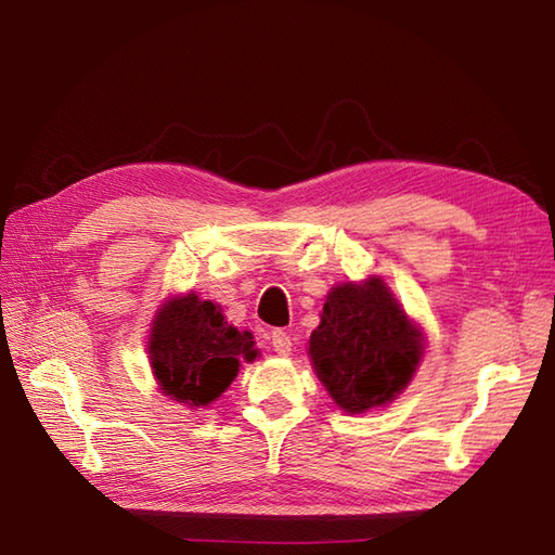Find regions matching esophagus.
Returning a JSON list of instances; mask_svg holds the SVG:
<instances>
[{
  "label": "esophagus",
  "instance_id": "34e87169",
  "mask_svg": "<svg viewBox=\"0 0 555 555\" xmlns=\"http://www.w3.org/2000/svg\"><path fill=\"white\" fill-rule=\"evenodd\" d=\"M291 346H293V340L286 332H281V328H279V332L271 334V348H274L279 356H288Z\"/></svg>",
  "mask_w": 555,
  "mask_h": 555
}]
</instances>
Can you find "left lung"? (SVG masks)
<instances>
[{
	"instance_id": "left-lung-1",
	"label": "left lung",
	"mask_w": 555,
	"mask_h": 555,
	"mask_svg": "<svg viewBox=\"0 0 555 555\" xmlns=\"http://www.w3.org/2000/svg\"><path fill=\"white\" fill-rule=\"evenodd\" d=\"M312 370L348 415L386 408L405 391L427 348L422 326L382 276L344 281L328 291L308 344Z\"/></svg>"
}]
</instances>
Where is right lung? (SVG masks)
Wrapping results in <instances>:
<instances>
[{
	"mask_svg": "<svg viewBox=\"0 0 555 555\" xmlns=\"http://www.w3.org/2000/svg\"><path fill=\"white\" fill-rule=\"evenodd\" d=\"M147 356L164 396L185 408H207L238 376L241 360L255 362L259 350L250 332H238L221 308L195 293L169 296L150 324Z\"/></svg>",
	"mask_w": 555,
	"mask_h": 555,
	"instance_id": "add662e5",
	"label": "right lung"
}]
</instances>
